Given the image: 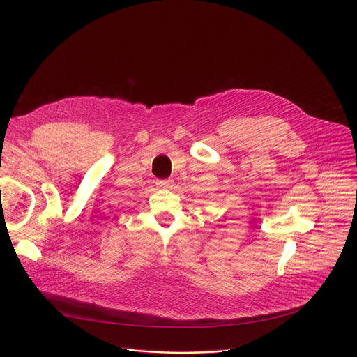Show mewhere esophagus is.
Here are the masks:
<instances>
[{"label":"esophagus","instance_id":"esophagus-1","mask_svg":"<svg viewBox=\"0 0 357 357\" xmlns=\"http://www.w3.org/2000/svg\"><path fill=\"white\" fill-rule=\"evenodd\" d=\"M157 185H158V188H161V189H172L174 181H172V179H162V181H158Z\"/></svg>","mask_w":357,"mask_h":357}]
</instances>
